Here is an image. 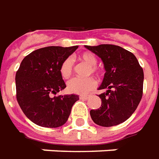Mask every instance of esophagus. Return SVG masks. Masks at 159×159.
Masks as SVG:
<instances>
[{
  "mask_svg": "<svg viewBox=\"0 0 159 159\" xmlns=\"http://www.w3.org/2000/svg\"><path fill=\"white\" fill-rule=\"evenodd\" d=\"M91 95H88V94H86V95H81L80 96V98H84V99H88V98H90Z\"/></svg>",
  "mask_w": 159,
  "mask_h": 159,
  "instance_id": "obj_1",
  "label": "esophagus"
}]
</instances>
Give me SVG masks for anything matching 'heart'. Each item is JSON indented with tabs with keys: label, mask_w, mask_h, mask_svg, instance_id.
<instances>
[{
	"label": "heart",
	"mask_w": 159,
	"mask_h": 159,
	"mask_svg": "<svg viewBox=\"0 0 159 159\" xmlns=\"http://www.w3.org/2000/svg\"><path fill=\"white\" fill-rule=\"evenodd\" d=\"M78 60L86 63V65L89 66V68L87 70V74L90 75L95 74L98 75L99 73V70L96 66L97 64V59L93 53L90 52H82L78 55ZM73 70V64L72 60L70 58H66L62 61L61 66H60V73L63 79H68ZM96 85V82L93 78H86V79H80V78H73L71 80L67 82V90L75 94H86L89 93Z\"/></svg>",
	"instance_id": "heart-1"
}]
</instances>
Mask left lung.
Masks as SVG:
<instances>
[{
    "mask_svg": "<svg viewBox=\"0 0 159 159\" xmlns=\"http://www.w3.org/2000/svg\"><path fill=\"white\" fill-rule=\"evenodd\" d=\"M86 48L98 55L104 63L106 73L99 90L101 107L91 110L95 124L110 127L125 122L135 111L143 95L144 72L132 52L121 47L102 44Z\"/></svg>",
    "mask_w": 159,
    "mask_h": 159,
    "instance_id": "left-lung-1",
    "label": "left lung"
}]
</instances>
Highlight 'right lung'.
<instances>
[{"label":"right lung","mask_w":159,"mask_h":159,"mask_svg":"<svg viewBox=\"0 0 159 159\" xmlns=\"http://www.w3.org/2000/svg\"><path fill=\"white\" fill-rule=\"evenodd\" d=\"M77 48L78 46L47 47L32 52L22 60L15 75L16 98L32 122L42 127L56 128L67 121L79 96L52 95L66 87L60 66Z\"/></svg>","instance_id":"right-lung-1"}]
</instances>
